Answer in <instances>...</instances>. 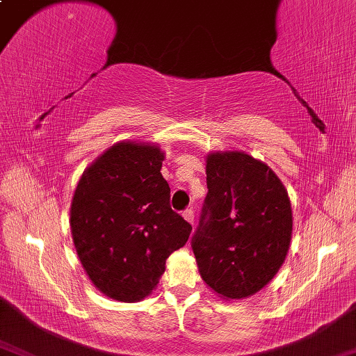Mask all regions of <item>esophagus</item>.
I'll return each mask as SVG.
<instances>
[{
	"label": "esophagus",
	"instance_id": "1",
	"mask_svg": "<svg viewBox=\"0 0 356 356\" xmlns=\"http://www.w3.org/2000/svg\"><path fill=\"white\" fill-rule=\"evenodd\" d=\"M183 217H184V219L188 220L189 223H192V225H194V219H195V216H194V209H192V208L186 209L184 213H183Z\"/></svg>",
	"mask_w": 356,
	"mask_h": 356
}]
</instances>
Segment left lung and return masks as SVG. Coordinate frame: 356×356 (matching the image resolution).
Here are the masks:
<instances>
[{
    "label": "left lung",
    "instance_id": "obj_1",
    "mask_svg": "<svg viewBox=\"0 0 356 356\" xmlns=\"http://www.w3.org/2000/svg\"><path fill=\"white\" fill-rule=\"evenodd\" d=\"M207 184L192 238L198 270L222 297L253 296L277 275L288 254V192L269 165L242 152L208 154Z\"/></svg>",
    "mask_w": 356,
    "mask_h": 356
}]
</instances>
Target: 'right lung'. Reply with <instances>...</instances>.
Returning a JSON list of instances; mask_svg holds the SVG:
<instances>
[{"label": "right lung", "mask_w": 356, "mask_h": 356, "mask_svg": "<svg viewBox=\"0 0 356 356\" xmlns=\"http://www.w3.org/2000/svg\"><path fill=\"white\" fill-rule=\"evenodd\" d=\"M162 161L159 147L118 142L86 168L74 191L70 227L78 258L95 288L118 302L147 297L192 232L170 208Z\"/></svg>", "instance_id": "obj_1"}]
</instances>
